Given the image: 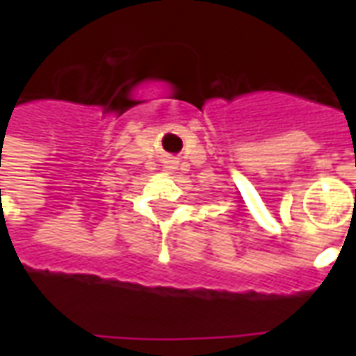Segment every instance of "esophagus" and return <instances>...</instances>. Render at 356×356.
<instances>
[{"label": "esophagus", "mask_w": 356, "mask_h": 356, "mask_svg": "<svg viewBox=\"0 0 356 356\" xmlns=\"http://www.w3.org/2000/svg\"><path fill=\"white\" fill-rule=\"evenodd\" d=\"M165 168H171V170H173V165H171V163H168V165H165Z\"/></svg>", "instance_id": "34e87169"}]
</instances>
